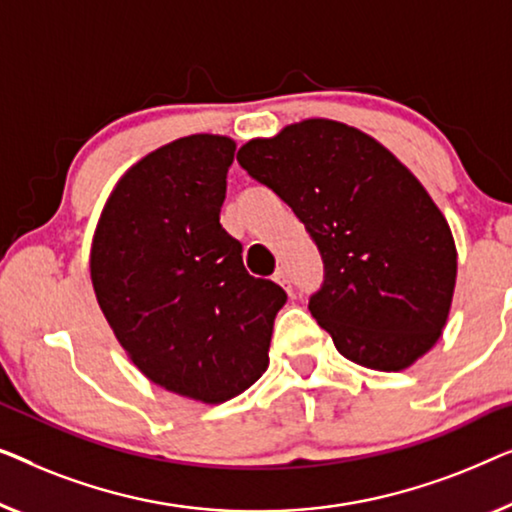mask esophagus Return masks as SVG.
Masks as SVG:
<instances>
[{
    "instance_id": "obj_1",
    "label": "esophagus",
    "mask_w": 512,
    "mask_h": 512,
    "mask_svg": "<svg viewBox=\"0 0 512 512\" xmlns=\"http://www.w3.org/2000/svg\"><path fill=\"white\" fill-rule=\"evenodd\" d=\"M273 280H276L280 287H285V290L292 294V283H290V278H287V273L283 269H278L276 273H273Z\"/></svg>"
}]
</instances>
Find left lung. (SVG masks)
<instances>
[{
  "mask_svg": "<svg viewBox=\"0 0 512 512\" xmlns=\"http://www.w3.org/2000/svg\"><path fill=\"white\" fill-rule=\"evenodd\" d=\"M236 160L304 222L325 264L308 311L336 350L401 371L448 320L455 239L422 183L369 134L313 118L253 139Z\"/></svg>",
  "mask_w": 512,
  "mask_h": 512,
  "instance_id": "left-lung-1",
  "label": "left lung"
}]
</instances>
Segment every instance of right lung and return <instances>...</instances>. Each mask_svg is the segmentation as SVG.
I'll list each match as a JSON object with an SVG mask.
<instances>
[{
    "label": "right lung",
    "instance_id": "obj_1",
    "mask_svg": "<svg viewBox=\"0 0 512 512\" xmlns=\"http://www.w3.org/2000/svg\"><path fill=\"white\" fill-rule=\"evenodd\" d=\"M236 143L192 134L136 162L106 201L90 253L99 308L143 376L222 403L269 366L287 294L250 276L220 225Z\"/></svg>",
    "mask_w": 512,
    "mask_h": 512
}]
</instances>
